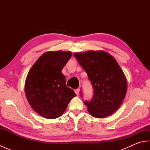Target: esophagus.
<instances>
[{
    "mask_svg": "<svg viewBox=\"0 0 150 150\" xmlns=\"http://www.w3.org/2000/svg\"><path fill=\"white\" fill-rule=\"evenodd\" d=\"M79 91H80V89H76V90H75V93H76V95H79Z\"/></svg>",
    "mask_w": 150,
    "mask_h": 150,
    "instance_id": "esophagus-1",
    "label": "esophagus"
}]
</instances>
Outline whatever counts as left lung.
Instances as JSON below:
<instances>
[{
	"label": "left lung",
	"mask_w": 150,
	"mask_h": 150,
	"mask_svg": "<svg viewBox=\"0 0 150 150\" xmlns=\"http://www.w3.org/2000/svg\"><path fill=\"white\" fill-rule=\"evenodd\" d=\"M74 56L93 86V98L84 102L88 112L95 118L113 114L122 103L127 91L126 79L117 60L103 51L75 53Z\"/></svg>",
	"instance_id": "1"
}]
</instances>
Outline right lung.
<instances>
[{"instance_id":"add662e5","label":"right lung","mask_w":150,"mask_h":150,"mask_svg":"<svg viewBox=\"0 0 150 150\" xmlns=\"http://www.w3.org/2000/svg\"><path fill=\"white\" fill-rule=\"evenodd\" d=\"M70 52H48L31 67L25 82V93L33 110L46 119H56L64 112L76 96L66 85L62 69L71 58Z\"/></svg>"}]
</instances>
